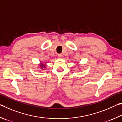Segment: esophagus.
<instances>
[{
  "label": "esophagus",
  "instance_id": "34e87169",
  "mask_svg": "<svg viewBox=\"0 0 122 122\" xmlns=\"http://www.w3.org/2000/svg\"><path fill=\"white\" fill-rule=\"evenodd\" d=\"M57 56H58V57L59 58H62L63 55H61V54H58V55H57Z\"/></svg>",
  "mask_w": 122,
  "mask_h": 122
}]
</instances>
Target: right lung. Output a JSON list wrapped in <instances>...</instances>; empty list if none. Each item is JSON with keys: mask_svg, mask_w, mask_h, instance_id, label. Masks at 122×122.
<instances>
[{"mask_svg": "<svg viewBox=\"0 0 122 122\" xmlns=\"http://www.w3.org/2000/svg\"><path fill=\"white\" fill-rule=\"evenodd\" d=\"M40 67L41 68V69H43L44 68H45L46 67V65H45V64H43V63H41L40 64Z\"/></svg>", "mask_w": 122, "mask_h": 122, "instance_id": "1", "label": "right lung"}]
</instances>
